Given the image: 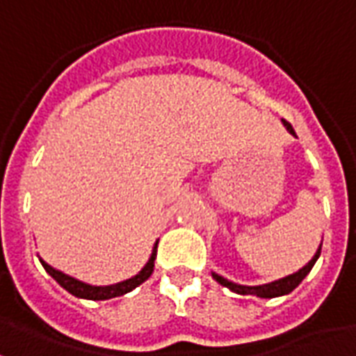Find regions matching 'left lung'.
<instances>
[{"label":"left lung","mask_w":356,"mask_h":356,"mask_svg":"<svg viewBox=\"0 0 356 356\" xmlns=\"http://www.w3.org/2000/svg\"><path fill=\"white\" fill-rule=\"evenodd\" d=\"M282 124L284 127L288 129V133H291V135L296 137L293 127H291L286 120H282ZM321 248L322 244L318 246V250H316V254L313 255V259L307 263L305 267L299 268L298 273L284 276V278H278V280H275V282L261 284V286H244V284H236V282H232V280H227L225 276L217 275V273H211V276H213L221 286L229 288V290L234 291V293H242V296H257V298H263V299L280 298V296H286V293H290V291L296 290L299 284H301V280L311 273V268H313V265L316 263V259H318V255H321Z\"/></svg>","instance_id":"obj_1"}]
</instances>
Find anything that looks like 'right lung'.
I'll return each mask as SVG.
<instances>
[{"mask_svg": "<svg viewBox=\"0 0 356 356\" xmlns=\"http://www.w3.org/2000/svg\"><path fill=\"white\" fill-rule=\"evenodd\" d=\"M156 248H158V240H156L154 248H152V254L148 257V261L145 267L140 268L139 273L131 278H127V280H122V282L118 284H110V286H91L88 282H81L78 278H74L70 275H65L63 270H58V268L51 267L49 263H45L43 259H40L43 265V268L49 273L55 280H57L66 291H70L72 296L80 299H91V301H104V299H112V298H120V296H124L127 291L135 290L137 286L147 280L148 276L152 275V270H154V259H156Z\"/></svg>", "mask_w": 356, "mask_h": 356, "instance_id": "obj_1", "label": "right lung"}]
</instances>
